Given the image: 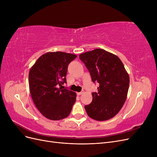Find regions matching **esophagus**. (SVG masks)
<instances>
[{
    "label": "esophagus",
    "mask_w": 157,
    "mask_h": 157,
    "mask_svg": "<svg viewBox=\"0 0 157 157\" xmlns=\"http://www.w3.org/2000/svg\"><path fill=\"white\" fill-rule=\"evenodd\" d=\"M84 93V91H81L80 92H77V95L78 96H80V95Z\"/></svg>",
    "instance_id": "34e87169"
}]
</instances>
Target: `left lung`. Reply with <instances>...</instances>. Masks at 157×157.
<instances>
[{"instance_id": "8db88e82", "label": "left lung", "mask_w": 157, "mask_h": 157, "mask_svg": "<svg viewBox=\"0 0 157 157\" xmlns=\"http://www.w3.org/2000/svg\"><path fill=\"white\" fill-rule=\"evenodd\" d=\"M91 76L98 82V92H92V101L84 108L88 115L103 121L115 117L126 99L129 75L121 60L115 55L97 48L79 56Z\"/></svg>"}]
</instances>
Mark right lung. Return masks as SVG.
<instances>
[{"label":"right lung","mask_w":157,"mask_h":157,"mask_svg":"<svg viewBox=\"0 0 157 157\" xmlns=\"http://www.w3.org/2000/svg\"><path fill=\"white\" fill-rule=\"evenodd\" d=\"M76 58V55L62 52H48L40 56L29 71L33 101L48 119L58 121L68 117L76 101L75 92L58 88L67 83L68 65Z\"/></svg>","instance_id":"1"}]
</instances>
